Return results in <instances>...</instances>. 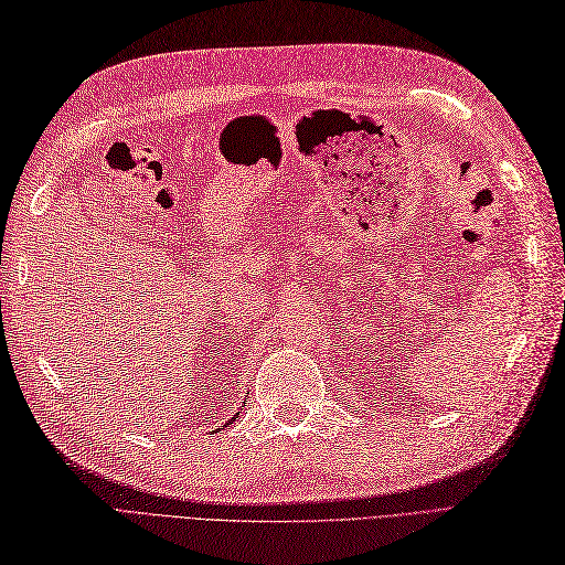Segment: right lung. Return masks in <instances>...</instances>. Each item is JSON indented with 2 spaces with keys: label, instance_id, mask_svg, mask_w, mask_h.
Instances as JSON below:
<instances>
[{
  "label": "right lung",
  "instance_id": "obj_1",
  "mask_svg": "<svg viewBox=\"0 0 565 565\" xmlns=\"http://www.w3.org/2000/svg\"><path fill=\"white\" fill-rule=\"evenodd\" d=\"M230 422H235V417H232V419H230ZM230 422H227V424H230Z\"/></svg>",
  "mask_w": 565,
  "mask_h": 565
}]
</instances>
